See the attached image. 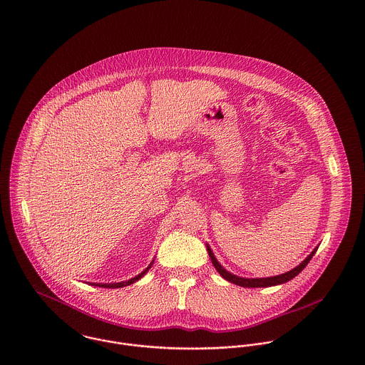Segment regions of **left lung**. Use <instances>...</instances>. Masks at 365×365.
Here are the masks:
<instances>
[{
    "mask_svg": "<svg viewBox=\"0 0 365 365\" xmlns=\"http://www.w3.org/2000/svg\"><path fill=\"white\" fill-rule=\"evenodd\" d=\"M316 250L317 249H314L312 253L305 259V260L302 261L298 267H295L294 269H291V271H288V272H285V274H281V275H275V277H269V278H242V277H236V275H233V274H230V272H227L219 262L217 260L215 259V256H213V253H212V250L209 249L208 246V253L209 257H210V260H212V264H213V267L216 268V271L225 278V279H227L229 282H233V284H236V285H240V287H245V288H261V287H272V285H278V284H284V282H287V281H289V279H292L294 277H297L307 265H308V262L311 261V259L313 257V255L316 253Z\"/></svg>",
    "mask_w": 365,
    "mask_h": 365,
    "instance_id": "obj_1",
    "label": "left lung"
}]
</instances>
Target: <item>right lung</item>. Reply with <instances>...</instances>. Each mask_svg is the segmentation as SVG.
Instances as JSON below:
<instances>
[{"label": "right lung", "instance_id": "1", "mask_svg": "<svg viewBox=\"0 0 365 365\" xmlns=\"http://www.w3.org/2000/svg\"><path fill=\"white\" fill-rule=\"evenodd\" d=\"M153 264V262H152ZM152 264L143 271V272H140L138 277H135V278H132V279H129L128 282H118V284H97V287H103V288H120V287H125V285H129V284H133L135 281H138L139 278H142L145 274H146V271H149V268L152 267ZM96 285V284H94Z\"/></svg>", "mask_w": 365, "mask_h": 365}]
</instances>
